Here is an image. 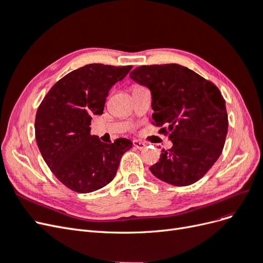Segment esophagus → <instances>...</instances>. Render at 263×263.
<instances>
[{
	"instance_id": "34e87169",
	"label": "esophagus",
	"mask_w": 263,
	"mask_h": 263,
	"mask_svg": "<svg viewBox=\"0 0 263 263\" xmlns=\"http://www.w3.org/2000/svg\"><path fill=\"white\" fill-rule=\"evenodd\" d=\"M133 145H134V147H136V148L139 149V150L144 149V148L146 147L145 142H142V141H140V140H134V141H133Z\"/></svg>"
}]
</instances>
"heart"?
<instances>
[{"label": "heart", "mask_w": 263, "mask_h": 263, "mask_svg": "<svg viewBox=\"0 0 263 263\" xmlns=\"http://www.w3.org/2000/svg\"><path fill=\"white\" fill-rule=\"evenodd\" d=\"M137 86H138V85H135V86H134V87H137ZM134 87H133V89H134Z\"/></svg>", "instance_id": "b5f03b06"}]
</instances>
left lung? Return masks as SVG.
<instances>
[{
	"instance_id": "left-lung-1",
	"label": "left lung",
	"mask_w": 263,
	"mask_h": 263,
	"mask_svg": "<svg viewBox=\"0 0 263 263\" xmlns=\"http://www.w3.org/2000/svg\"><path fill=\"white\" fill-rule=\"evenodd\" d=\"M132 80L151 92L153 119L169 135L172 148L162 150L150 171L169 184L186 186L217 161L228 129L226 103L218 87L177 63L141 66Z\"/></svg>"
}]
</instances>
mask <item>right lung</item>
<instances>
[{"mask_svg":"<svg viewBox=\"0 0 263 263\" xmlns=\"http://www.w3.org/2000/svg\"><path fill=\"white\" fill-rule=\"evenodd\" d=\"M133 66L92 63L63 77L47 93L35 119V136L45 162L57 179L78 193H90L112 181L129 139L104 144L90 135L93 115H102L116 82Z\"/></svg>","mask_w":263,"mask_h":263,"instance_id":"right-lung-1","label":"right lung"}]
</instances>
